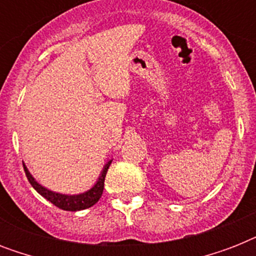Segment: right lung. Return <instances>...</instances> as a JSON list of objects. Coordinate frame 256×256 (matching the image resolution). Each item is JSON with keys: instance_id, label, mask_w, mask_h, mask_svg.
Returning a JSON list of instances; mask_svg holds the SVG:
<instances>
[{"instance_id": "1", "label": "right lung", "mask_w": 256, "mask_h": 256, "mask_svg": "<svg viewBox=\"0 0 256 256\" xmlns=\"http://www.w3.org/2000/svg\"><path fill=\"white\" fill-rule=\"evenodd\" d=\"M112 160H108L106 164L104 166L102 171H100V176L96 180V183L92 184L88 191H84V192H80V194H61V192H56V191H52L49 188H46L45 186H42L40 183L34 179V176L30 174L29 168H26L25 164H24V168H25V174L28 176V180L30 182V184L33 186V188L37 191L38 194L42 195L44 198L48 199L49 202H52L54 206L60 207L62 210L65 211H80L85 210L88 207L94 206L98 200H100V195L104 192V176H106V172L108 170V166L112 164Z\"/></svg>"}]
</instances>
